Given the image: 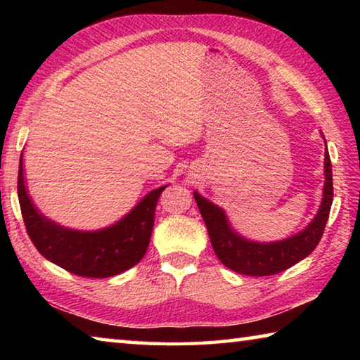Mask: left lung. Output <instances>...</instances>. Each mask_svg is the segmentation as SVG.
<instances>
[{"label":"left lung","instance_id":"8db88e82","mask_svg":"<svg viewBox=\"0 0 360 360\" xmlns=\"http://www.w3.org/2000/svg\"><path fill=\"white\" fill-rule=\"evenodd\" d=\"M324 162L326 184L321 210L307 229L283 241L254 243L245 240L230 229L227 217L219 206L208 202L198 192H193L195 202L202 212L212 249H214L219 260L240 275L270 276L288 270L292 265L308 257L319 245L333 202L332 163L327 150Z\"/></svg>","mask_w":360,"mask_h":360}]
</instances>
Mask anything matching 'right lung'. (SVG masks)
Returning <instances> with one entry per match:
<instances>
[{"label":"right lung","mask_w":360,"mask_h":360,"mask_svg":"<svg viewBox=\"0 0 360 360\" xmlns=\"http://www.w3.org/2000/svg\"><path fill=\"white\" fill-rule=\"evenodd\" d=\"M163 186L139 202L122 221L98 231H76L49 221L34 208L23 184L22 157L17 193L30 240L52 264L85 278H109L135 266L148 251Z\"/></svg>","instance_id":"add662e5"}]
</instances>
